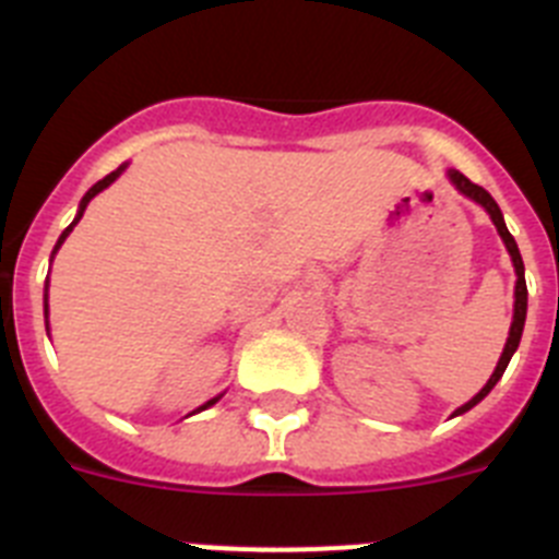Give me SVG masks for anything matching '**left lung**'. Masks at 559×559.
I'll return each instance as SVG.
<instances>
[{
  "instance_id": "8db88e82",
  "label": "left lung",
  "mask_w": 559,
  "mask_h": 559,
  "mask_svg": "<svg viewBox=\"0 0 559 559\" xmlns=\"http://www.w3.org/2000/svg\"><path fill=\"white\" fill-rule=\"evenodd\" d=\"M448 179L453 181V187H456V190L462 192V195H467V199H473V201H476V204H481L484 210H487V215H490L492 224H496L498 235H501L503 246H507V251H510L512 265H515V274H518V283H515V313H512L510 338H507V344H503V353H501V358H498L496 372H492L490 380L484 383L481 392H478L473 400H467V403H464L462 408H456V412H453V417H459V414L471 412V408L476 406V403H481V400L492 392V386H496L498 380H501V374H503V369H507V364H510V358H512V355H515L518 344H521L523 322H526V280H523V260H521V251H518L515 237L510 235V229H507V224H503L501 210H498V204H496V201H492L490 192L484 190V187L473 185V181L467 179V176H462V173H459V170H448Z\"/></svg>"
}]
</instances>
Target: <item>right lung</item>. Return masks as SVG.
I'll return each mask as SVG.
<instances>
[{
	"mask_svg": "<svg viewBox=\"0 0 559 559\" xmlns=\"http://www.w3.org/2000/svg\"><path fill=\"white\" fill-rule=\"evenodd\" d=\"M122 170H126V165H120V167H117V170H114V173H108L106 179H100V181H97V185H95V187H92V190H88V192H86V195H83V201H81V210H78L75 221H72V224H69V226H67V229H63V235H61V237H58V243H56V251H58V249H61V243H63V240H67V235H69V231H72V226H75V224H78V221H81V218H83V210H86V204H88V201L95 199L97 192H103V190H106V187H108V185H111V181H117V176H120V173H122ZM56 251H52V254H56ZM44 316H47V294H44ZM218 400H221V394H218V397H212V400H210V403H204V406H201V408H199V412H204V408H210V406H212V403H218Z\"/></svg>",
	"mask_w": 559,
	"mask_h": 559,
	"instance_id": "right-lung-1",
	"label": "right lung"
}]
</instances>
